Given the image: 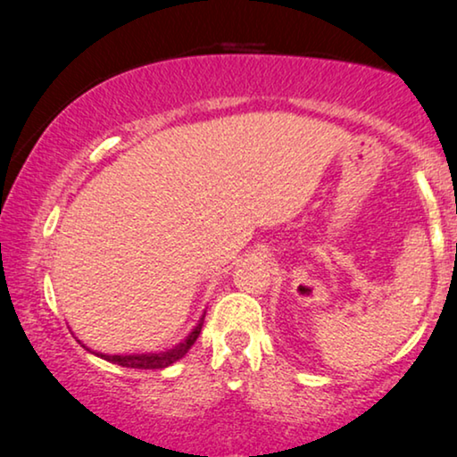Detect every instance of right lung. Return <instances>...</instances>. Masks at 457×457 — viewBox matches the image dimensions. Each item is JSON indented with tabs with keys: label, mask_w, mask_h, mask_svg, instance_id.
<instances>
[{
	"label": "right lung",
	"mask_w": 457,
	"mask_h": 457,
	"mask_svg": "<svg viewBox=\"0 0 457 457\" xmlns=\"http://www.w3.org/2000/svg\"><path fill=\"white\" fill-rule=\"evenodd\" d=\"M204 318L205 312L199 318L195 327L189 335L185 337L179 345H174L172 349H166V352H158V353H130V355H108V353H96L99 358L105 361H112V364H118L122 368H139V370H158V368H168L172 366L174 361H179L180 358H185V353L189 352L193 343L197 341L199 333H202L204 327ZM85 347V345H83Z\"/></svg>",
	"instance_id": "1"
}]
</instances>
